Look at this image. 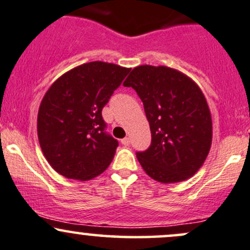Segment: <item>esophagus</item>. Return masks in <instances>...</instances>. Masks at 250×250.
Listing matches in <instances>:
<instances>
[{
	"instance_id": "1",
	"label": "esophagus",
	"mask_w": 250,
	"mask_h": 250,
	"mask_svg": "<svg viewBox=\"0 0 250 250\" xmlns=\"http://www.w3.org/2000/svg\"><path fill=\"white\" fill-rule=\"evenodd\" d=\"M121 144H122L123 146H129V144H130V140H129V138H125V139H122V140H121Z\"/></svg>"
}]
</instances>
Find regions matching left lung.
<instances>
[{"label": "left lung", "mask_w": 250, "mask_h": 250, "mask_svg": "<svg viewBox=\"0 0 250 250\" xmlns=\"http://www.w3.org/2000/svg\"><path fill=\"white\" fill-rule=\"evenodd\" d=\"M123 85L135 90L149 122L150 146L136 152L145 172L165 184L192 177L212 140L209 105L198 85L174 68L152 65L134 68Z\"/></svg>", "instance_id": "left-lung-1"}]
</instances>
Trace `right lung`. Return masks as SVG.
<instances>
[{"instance_id":"1","label":"right lung","mask_w":250,"mask_h":250,"mask_svg":"<svg viewBox=\"0 0 250 250\" xmlns=\"http://www.w3.org/2000/svg\"><path fill=\"white\" fill-rule=\"evenodd\" d=\"M129 71L91 62L72 68L51 85L38 112V138L54 171L84 182L110 165L119 141L105 131L102 109Z\"/></svg>"}]
</instances>
